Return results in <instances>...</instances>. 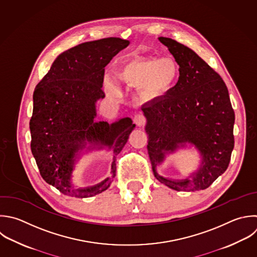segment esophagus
<instances>
[{
  "mask_svg": "<svg viewBox=\"0 0 257 257\" xmlns=\"http://www.w3.org/2000/svg\"><path fill=\"white\" fill-rule=\"evenodd\" d=\"M134 123L137 126H144L146 123V117L142 113H138L134 117Z\"/></svg>",
  "mask_w": 257,
  "mask_h": 257,
  "instance_id": "obj_1",
  "label": "esophagus"
}]
</instances>
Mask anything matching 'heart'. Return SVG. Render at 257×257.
<instances>
[{
    "mask_svg": "<svg viewBox=\"0 0 257 257\" xmlns=\"http://www.w3.org/2000/svg\"><path fill=\"white\" fill-rule=\"evenodd\" d=\"M116 77L127 85L140 86L142 95L151 101L166 98L176 85L180 70L169 58L133 56L121 60L115 71ZM104 89L110 96L119 94L118 85L105 78Z\"/></svg>",
    "mask_w": 257,
    "mask_h": 257,
    "instance_id": "b5f03b06",
    "label": "heart"
}]
</instances>
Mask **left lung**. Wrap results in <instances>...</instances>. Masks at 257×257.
Returning a JSON list of instances; mask_svg holds the SVG:
<instances>
[{"label":"left lung","instance_id":"8db88e82","mask_svg":"<svg viewBox=\"0 0 257 257\" xmlns=\"http://www.w3.org/2000/svg\"><path fill=\"white\" fill-rule=\"evenodd\" d=\"M158 39L178 63L180 76L166 98L142 106L153 172L173 190H204L226 171L234 148L235 115L228 89L192 49L171 38ZM189 146H194L201 159L196 171L185 179L167 178L157 172L169 154Z\"/></svg>","mask_w":257,"mask_h":257}]
</instances>
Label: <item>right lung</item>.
Segmentation results:
<instances>
[{
	"label": "right lung",
	"instance_id": "1",
	"mask_svg": "<svg viewBox=\"0 0 257 257\" xmlns=\"http://www.w3.org/2000/svg\"><path fill=\"white\" fill-rule=\"evenodd\" d=\"M128 40L116 37L85 42L59 54L33 94L31 151L42 178L62 194L87 198L105 191L115 177L116 156L135 128L130 117L95 121L104 67ZM112 150V175L89 187L73 184V172L85 152Z\"/></svg>",
	"mask_w": 257,
	"mask_h": 257
}]
</instances>
